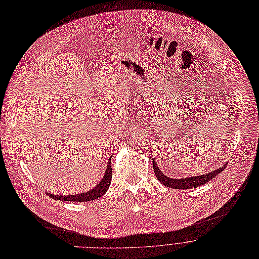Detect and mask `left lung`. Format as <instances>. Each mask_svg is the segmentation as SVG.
<instances>
[{
  "label": "left lung",
  "mask_w": 259,
  "mask_h": 259,
  "mask_svg": "<svg viewBox=\"0 0 259 259\" xmlns=\"http://www.w3.org/2000/svg\"><path fill=\"white\" fill-rule=\"evenodd\" d=\"M226 164L227 163L225 162L223 166L216 168L215 170L210 171V172H206L204 175L195 176V177H188V178H184V179H174V178L167 177L165 174H163L160 170L159 166L157 165V162L153 159L154 172H155L157 179L160 181V183L165 187L171 188V189H182V190L192 189V188H197L199 186H202L203 184H205L206 182L210 181L211 179H214L217 175H219L226 167Z\"/></svg>",
  "instance_id": "1"
}]
</instances>
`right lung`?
Returning <instances> with one entry per match:
<instances>
[{"label": "right lung", "instance_id": "1", "mask_svg": "<svg viewBox=\"0 0 259 259\" xmlns=\"http://www.w3.org/2000/svg\"><path fill=\"white\" fill-rule=\"evenodd\" d=\"M111 158V157H110ZM110 158L107 162V166L105 169V174L102 178V180L96 185V187H94L93 189L83 192V193H78V194H74V195H55L52 193H48L49 196L53 199L56 200H66V201H90V200H94L97 199L101 196H103L107 189L110 186L111 183V177H112V170H111V166H110Z\"/></svg>", "mask_w": 259, "mask_h": 259}]
</instances>
